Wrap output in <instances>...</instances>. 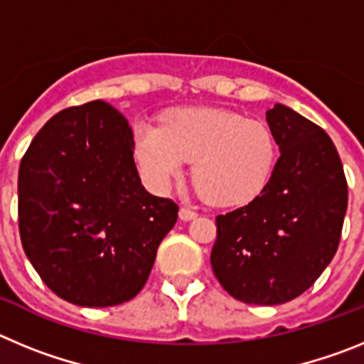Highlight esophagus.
<instances>
[{"label": "esophagus", "instance_id": "34e87169", "mask_svg": "<svg viewBox=\"0 0 364 364\" xmlns=\"http://www.w3.org/2000/svg\"><path fill=\"white\" fill-rule=\"evenodd\" d=\"M178 217H180V220H191V218L197 217V213H195L193 210H189V208H180Z\"/></svg>", "mask_w": 364, "mask_h": 364}]
</instances>
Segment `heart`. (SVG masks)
<instances>
[{"label": "heart", "mask_w": 364, "mask_h": 364, "mask_svg": "<svg viewBox=\"0 0 364 364\" xmlns=\"http://www.w3.org/2000/svg\"><path fill=\"white\" fill-rule=\"evenodd\" d=\"M134 156L147 184L166 191L193 162L198 191L215 205H240L264 191L277 162L268 125L226 109L166 112L159 127H134Z\"/></svg>", "instance_id": "heart-1"}]
</instances>
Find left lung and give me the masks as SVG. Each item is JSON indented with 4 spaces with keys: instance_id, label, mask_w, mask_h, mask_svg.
<instances>
[{
    "instance_id": "1",
    "label": "left lung",
    "mask_w": 364,
    "mask_h": 364,
    "mask_svg": "<svg viewBox=\"0 0 364 364\" xmlns=\"http://www.w3.org/2000/svg\"><path fill=\"white\" fill-rule=\"evenodd\" d=\"M266 120L281 156L259 197L217 217L211 266L231 297L273 306L304 294L332 262L348 184L319 125L282 104Z\"/></svg>"
}]
</instances>
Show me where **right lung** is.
Instances as JSON below:
<instances>
[{"mask_svg":"<svg viewBox=\"0 0 364 364\" xmlns=\"http://www.w3.org/2000/svg\"><path fill=\"white\" fill-rule=\"evenodd\" d=\"M129 124L102 100L54 114L19 164V237L41 281L87 308L131 301L147 282L178 205L153 197Z\"/></svg>","mask_w":364,"mask_h":364,"instance_id":"right-lung-1","label":"right lung"}]
</instances>
